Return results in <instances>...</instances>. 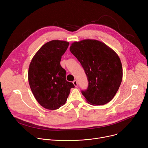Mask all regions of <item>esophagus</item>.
Wrapping results in <instances>:
<instances>
[{"instance_id":"1","label":"esophagus","mask_w":148,"mask_h":148,"mask_svg":"<svg viewBox=\"0 0 148 148\" xmlns=\"http://www.w3.org/2000/svg\"><path fill=\"white\" fill-rule=\"evenodd\" d=\"M73 84H74V86H75V87H77V86H78V82H77V81L76 80H74V81H73Z\"/></svg>"}]
</instances>
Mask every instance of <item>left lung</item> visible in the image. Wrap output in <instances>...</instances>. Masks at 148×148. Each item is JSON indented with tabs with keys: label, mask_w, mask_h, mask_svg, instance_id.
Segmentation results:
<instances>
[{
	"label": "left lung",
	"mask_w": 148,
	"mask_h": 148,
	"mask_svg": "<svg viewBox=\"0 0 148 148\" xmlns=\"http://www.w3.org/2000/svg\"><path fill=\"white\" fill-rule=\"evenodd\" d=\"M70 50L80 62L88 80L87 90L81 91L86 101L95 105L111 101L122 79L118 54L102 42L91 39L74 42Z\"/></svg>",
	"instance_id": "1"
}]
</instances>
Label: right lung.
<instances>
[{
  "label": "right lung",
  "instance_id": "add662e5",
  "mask_svg": "<svg viewBox=\"0 0 148 148\" xmlns=\"http://www.w3.org/2000/svg\"><path fill=\"white\" fill-rule=\"evenodd\" d=\"M69 45L53 40L42 46L33 57L28 79L37 101L46 109L55 110L64 105L74 84L66 80V71L60 65L61 56Z\"/></svg>",
  "mask_w": 148,
  "mask_h": 148
}]
</instances>
